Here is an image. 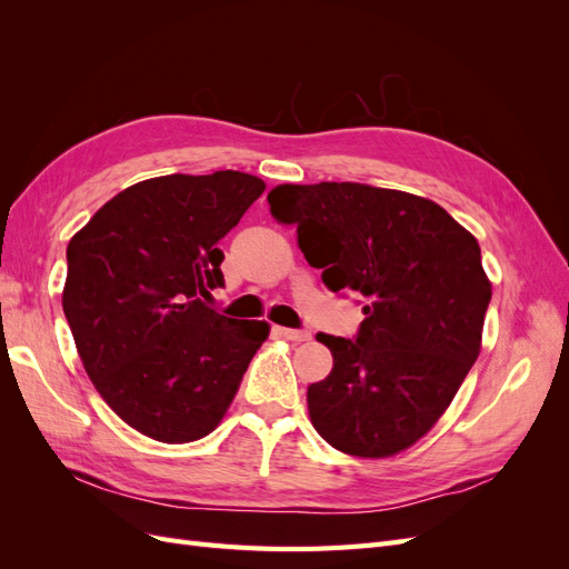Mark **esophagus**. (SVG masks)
<instances>
[{
  "label": "esophagus",
  "instance_id": "esophagus-1",
  "mask_svg": "<svg viewBox=\"0 0 569 569\" xmlns=\"http://www.w3.org/2000/svg\"><path fill=\"white\" fill-rule=\"evenodd\" d=\"M278 332H280L284 339L295 341V343H301V341H308V339H311V335H308V332H303V330H289V327H280Z\"/></svg>",
  "mask_w": 569,
  "mask_h": 569
}]
</instances>
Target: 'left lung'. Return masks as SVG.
<instances>
[{
  "label": "left lung",
  "mask_w": 569,
  "mask_h": 569,
  "mask_svg": "<svg viewBox=\"0 0 569 569\" xmlns=\"http://www.w3.org/2000/svg\"><path fill=\"white\" fill-rule=\"evenodd\" d=\"M272 218L297 226L332 291H358L356 339L318 335L332 372L308 387V416L337 451L389 458L451 406L481 349L491 282L477 239L439 203L358 182L278 184Z\"/></svg>",
  "instance_id": "left-lung-1"
}]
</instances>
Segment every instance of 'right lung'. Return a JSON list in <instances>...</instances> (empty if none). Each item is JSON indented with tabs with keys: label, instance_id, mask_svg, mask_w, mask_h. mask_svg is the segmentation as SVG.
<instances>
[{
	"label": "right lung",
	"instance_id": "obj_1",
	"mask_svg": "<svg viewBox=\"0 0 569 569\" xmlns=\"http://www.w3.org/2000/svg\"><path fill=\"white\" fill-rule=\"evenodd\" d=\"M239 170L161 176L107 201L68 242L63 313L94 389L163 443L211 435L270 335L203 301L222 287L218 242L263 194Z\"/></svg>",
	"mask_w": 569,
	"mask_h": 569
}]
</instances>
